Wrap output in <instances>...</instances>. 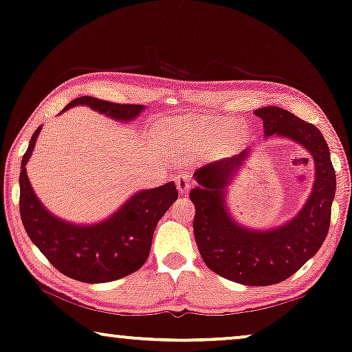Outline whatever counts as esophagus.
Returning a JSON list of instances; mask_svg holds the SVG:
<instances>
[{
    "mask_svg": "<svg viewBox=\"0 0 352 352\" xmlns=\"http://www.w3.org/2000/svg\"><path fill=\"white\" fill-rule=\"evenodd\" d=\"M176 187L181 195H184L190 189V177L187 175H177L176 176Z\"/></svg>",
    "mask_w": 352,
    "mask_h": 352,
    "instance_id": "34e87169",
    "label": "esophagus"
}]
</instances>
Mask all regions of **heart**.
<instances>
[{"instance_id": "heart-1", "label": "heart", "mask_w": 352, "mask_h": 352, "mask_svg": "<svg viewBox=\"0 0 352 352\" xmlns=\"http://www.w3.org/2000/svg\"><path fill=\"white\" fill-rule=\"evenodd\" d=\"M162 134L177 158H189L204 153L214 144L219 151H229L243 142L247 131L229 118L190 115L166 120Z\"/></svg>"}]
</instances>
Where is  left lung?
Masks as SVG:
<instances>
[{
	"instance_id": "8db88e82",
	"label": "left lung",
	"mask_w": 352,
	"mask_h": 352,
	"mask_svg": "<svg viewBox=\"0 0 352 352\" xmlns=\"http://www.w3.org/2000/svg\"><path fill=\"white\" fill-rule=\"evenodd\" d=\"M254 113L263 120L264 136L277 134L296 141L314 158V187L302 210L271 230L240 228L230 218L224 204L226 186L242 168L248 151L199 168L189 197L195 206V242L206 266L232 282L264 287L293 276L322 247L330 228L336 176L329 146L314 124L274 105Z\"/></svg>"
}]
</instances>
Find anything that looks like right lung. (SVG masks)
Listing matches in <instances>:
<instances>
[{"instance_id": "add662e5", "label": "right lung", "mask_w": 352, "mask_h": 352, "mask_svg": "<svg viewBox=\"0 0 352 352\" xmlns=\"http://www.w3.org/2000/svg\"><path fill=\"white\" fill-rule=\"evenodd\" d=\"M75 105H88L122 122L136 118L144 109V105L138 104H117L83 96L72 100L64 110ZM38 133L40 128L33 133L23 153L19 176V210L32 242L57 271L80 282H112L141 269L151 252L157 223L177 200L175 182L138 192L104 223L94 226L65 223L40 204L27 177L25 165L35 147Z\"/></svg>"}]
</instances>
